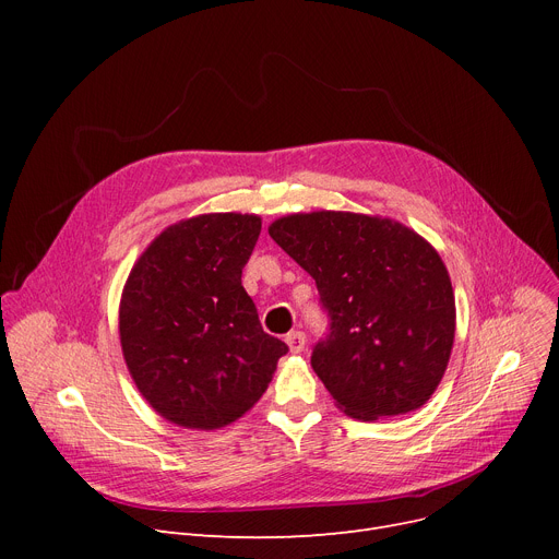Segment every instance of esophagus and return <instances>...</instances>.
<instances>
[{
    "instance_id": "1",
    "label": "esophagus",
    "mask_w": 559,
    "mask_h": 559,
    "mask_svg": "<svg viewBox=\"0 0 559 559\" xmlns=\"http://www.w3.org/2000/svg\"><path fill=\"white\" fill-rule=\"evenodd\" d=\"M285 342H287V346H289L292 354H301V350L306 348V333H301V331H292V333H287V335H285Z\"/></svg>"
}]
</instances>
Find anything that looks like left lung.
<instances>
[{
  "label": "left lung",
  "mask_w": 559,
  "mask_h": 559,
  "mask_svg": "<svg viewBox=\"0 0 559 559\" xmlns=\"http://www.w3.org/2000/svg\"><path fill=\"white\" fill-rule=\"evenodd\" d=\"M272 240L314 278L329 333L312 369L356 419L413 413L442 380L455 297L439 253L407 226L356 213L281 217Z\"/></svg>",
  "instance_id": "obj_1"
}]
</instances>
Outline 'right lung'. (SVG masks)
Wrapping results in <instances>:
<instances>
[{
  "mask_svg": "<svg viewBox=\"0 0 559 559\" xmlns=\"http://www.w3.org/2000/svg\"><path fill=\"white\" fill-rule=\"evenodd\" d=\"M258 235L255 215H199L163 230L129 274L124 360L142 396L176 426L215 430L242 417L287 354L242 287Z\"/></svg>",
  "mask_w": 559,
  "mask_h": 559,
  "instance_id": "add662e5",
  "label": "right lung"
}]
</instances>
